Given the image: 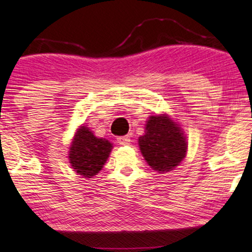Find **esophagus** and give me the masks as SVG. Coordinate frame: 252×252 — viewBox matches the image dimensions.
Returning <instances> with one entry per match:
<instances>
[{
	"mask_svg": "<svg viewBox=\"0 0 252 252\" xmlns=\"http://www.w3.org/2000/svg\"><path fill=\"white\" fill-rule=\"evenodd\" d=\"M117 142L122 146H128L130 143V137L129 136H120V137H117Z\"/></svg>",
	"mask_w": 252,
	"mask_h": 252,
	"instance_id": "esophagus-1",
	"label": "esophagus"
}]
</instances>
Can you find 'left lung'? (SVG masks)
I'll use <instances>...</instances> for the list:
<instances>
[{
    "label": "left lung",
    "mask_w": 252,
    "mask_h": 252,
    "mask_svg": "<svg viewBox=\"0 0 252 252\" xmlns=\"http://www.w3.org/2000/svg\"><path fill=\"white\" fill-rule=\"evenodd\" d=\"M138 146L147 163L158 173L174 169L187 152L186 136L167 115L149 117L144 135L138 137Z\"/></svg>",
    "instance_id": "1"
}]
</instances>
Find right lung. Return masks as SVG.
<instances>
[{
	"label": "right lung",
	"instance_id": "right-lung-1",
	"mask_svg": "<svg viewBox=\"0 0 252 252\" xmlns=\"http://www.w3.org/2000/svg\"><path fill=\"white\" fill-rule=\"evenodd\" d=\"M111 149L112 144L108 140L96 137L88 126H79L68 154L72 168L79 175L92 178L103 168Z\"/></svg>",
	"mask_w": 252,
	"mask_h": 252
}]
</instances>
